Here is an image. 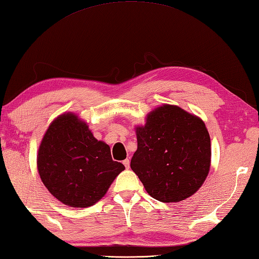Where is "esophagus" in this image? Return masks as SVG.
Returning <instances> with one entry per match:
<instances>
[{
  "mask_svg": "<svg viewBox=\"0 0 259 259\" xmlns=\"http://www.w3.org/2000/svg\"><path fill=\"white\" fill-rule=\"evenodd\" d=\"M123 164H124L125 167L128 169V168H130V166H131V160H130V158H126V159L124 160V162H123Z\"/></svg>",
  "mask_w": 259,
  "mask_h": 259,
  "instance_id": "esophagus-1",
  "label": "esophagus"
}]
</instances>
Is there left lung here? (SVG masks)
Here are the masks:
<instances>
[{"mask_svg":"<svg viewBox=\"0 0 259 259\" xmlns=\"http://www.w3.org/2000/svg\"><path fill=\"white\" fill-rule=\"evenodd\" d=\"M137 151L131 168L146 192L163 203H177L203 185L210 166V139L204 122L181 107L164 105L136 127Z\"/></svg>","mask_w":259,"mask_h":259,"instance_id":"obj_1","label":"left lung"}]
</instances>
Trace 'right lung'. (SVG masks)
Wrapping results in <instances>:
<instances>
[{
	"label": "right lung",
	"mask_w": 259,
	"mask_h": 259,
	"mask_svg": "<svg viewBox=\"0 0 259 259\" xmlns=\"http://www.w3.org/2000/svg\"><path fill=\"white\" fill-rule=\"evenodd\" d=\"M37 169L49 192L67 206L89 207L104 196L120 171L110 146L97 141L77 116L63 114L52 122L37 155Z\"/></svg>",
	"instance_id": "right-lung-1"
}]
</instances>
